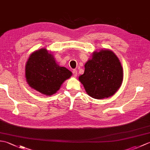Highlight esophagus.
I'll use <instances>...</instances> for the list:
<instances>
[{"label":"esophagus","mask_w":150,"mask_h":150,"mask_svg":"<svg viewBox=\"0 0 150 150\" xmlns=\"http://www.w3.org/2000/svg\"><path fill=\"white\" fill-rule=\"evenodd\" d=\"M73 75L74 77H76L77 76V71L76 69L73 70Z\"/></svg>","instance_id":"34e87169"}]
</instances>
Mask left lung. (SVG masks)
Returning a JSON list of instances; mask_svg holds the SVG:
<instances>
[{
  "instance_id": "1",
  "label": "left lung",
  "mask_w": 150,
  "mask_h": 150,
  "mask_svg": "<svg viewBox=\"0 0 150 150\" xmlns=\"http://www.w3.org/2000/svg\"><path fill=\"white\" fill-rule=\"evenodd\" d=\"M84 73L79 79L86 91L96 99L112 96L123 81V70L119 59L112 51L95 52L84 65Z\"/></svg>"
}]
</instances>
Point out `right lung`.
<instances>
[{
	"mask_svg": "<svg viewBox=\"0 0 150 150\" xmlns=\"http://www.w3.org/2000/svg\"><path fill=\"white\" fill-rule=\"evenodd\" d=\"M26 78L31 88L46 95H52L72 73L55 62L53 56L45 48L31 54L26 64Z\"/></svg>",
	"mask_w": 150,
	"mask_h": 150,
	"instance_id": "1",
	"label": "right lung"
}]
</instances>
